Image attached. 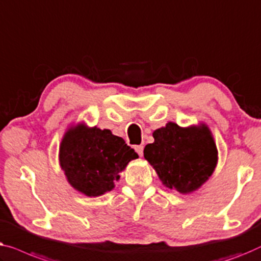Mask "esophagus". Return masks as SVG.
<instances>
[{
  "label": "esophagus",
  "mask_w": 261,
  "mask_h": 261,
  "mask_svg": "<svg viewBox=\"0 0 261 261\" xmlns=\"http://www.w3.org/2000/svg\"><path fill=\"white\" fill-rule=\"evenodd\" d=\"M135 150H136V152H137L138 155L142 157L143 156V150H144V146H143V145H137L135 148Z\"/></svg>",
  "instance_id": "1"
}]
</instances>
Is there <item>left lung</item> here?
<instances>
[{"label": "left lung", "mask_w": 261, "mask_h": 261, "mask_svg": "<svg viewBox=\"0 0 261 261\" xmlns=\"http://www.w3.org/2000/svg\"><path fill=\"white\" fill-rule=\"evenodd\" d=\"M152 136L155 142L145 146L144 157L167 188L192 193L213 174L218 149L204 124L181 127L170 122Z\"/></svg>", "instance_id": "8db88e82"}]
</instances>
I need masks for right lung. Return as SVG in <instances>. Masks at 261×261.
Returning <instances> with one entry per match:
<instances>
[{
  "label": "right lung",
  "mask_w": 261,
  "mask_h": 261,
  "mask_svg": "<svg viewBox=\"0 0 261 261\" xmlns=\"http://www.w3.org/2000/svg\"><path fill=\"white\" fill-rule=\"evenodd\" d=\"M136 159L138 155L122 137L84 124L66 132L59 152L69 185L86 196H99L112 190L119 172Z\"/></svg>",
  "instance_id": "1"
}]
</instances>
